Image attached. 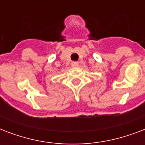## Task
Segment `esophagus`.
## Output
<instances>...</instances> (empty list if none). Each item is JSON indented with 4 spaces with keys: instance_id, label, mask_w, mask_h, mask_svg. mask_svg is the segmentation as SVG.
<instances>
[{
    "instance_id": "1",
    "label": "esophagus",
    "mask_w": 145,
    "mask_h": 145,
    "mask_svg": "<svg viewBox=\"0 0 145 145\" xmlns=\"http://www.w3.org/2000/svg\"><path fill=\"white\" fill-rule=\"evenodd\" d=\"M78 62L77 61H73L72 63H71V66L72 67H77V66H78Z\"/></svg>"
}]
</instances>
